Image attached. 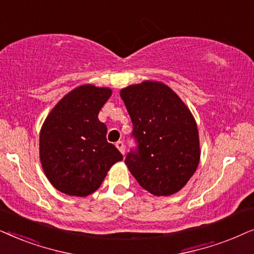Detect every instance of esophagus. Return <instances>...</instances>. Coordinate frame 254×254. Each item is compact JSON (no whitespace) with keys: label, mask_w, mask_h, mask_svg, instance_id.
<instances>
[{"label":"esophagus","mask_w":254,"mask_h":254,"mask_svg":"<svg viewBox=\"0 0 254 254\" xmlns=\"http://www.w3.org/2000/svg\"><path fill=\"white\" fill-rule=\"evenodd\" d=\"M116 147L118 148V150H120V152H121L122 154L125 153V147H124L123 141H117V143H116Z\"/></svg>","instance_id":"esophagus-1"}]
</instances>
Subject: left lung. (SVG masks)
<instances>
[{
  "label": "left lung",
  "mask_w": 254,
  "mask_h": 254,
  "mask_svg": "<svg viewBox=\"0 0 254 254\" xmlns=\"http://www.w3.org/2000/svg\"><path fill=\"white\" fill-rule=\"evenodd\" d=\"M133 124L138 152L125 158L138 184L155 196L173 195L187 185L201 157L191 111L160 81L146 80L121 89Z\"/></svg>",
  "instance_id": "8db88e82"
}]
</instances>
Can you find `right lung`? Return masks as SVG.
Segmentation results:
<instances>
[{
  "instance_id": "1",
  "label": "right lung",
  "mask_w": 254,
  "mask_h": 254,
  "mask_svg": "<svg viewBox=\"0 0 254 254\" xmlns=\"http://www.w3.org/2000/svg\"><path fill=\"white\" fill-rule=\"evenodd\" d=\"M113 90L82 84L59 101L44 121L39 158L51 185L69 196L84 197L100 188L108 171L123 155L108 143L99 113Z\"/></svg>"
}]
</instances>
